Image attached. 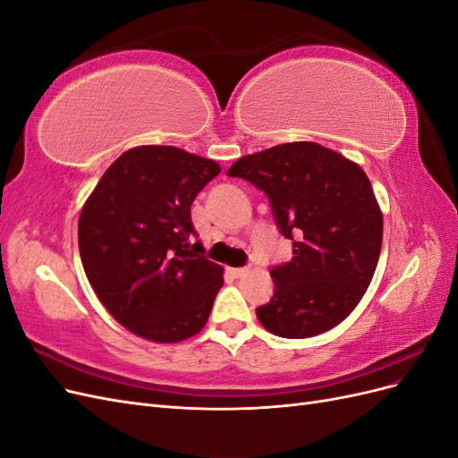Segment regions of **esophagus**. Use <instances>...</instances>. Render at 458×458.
Masks as SVG:
<instances>
[{"instance_id": "esophagus-1", "label": "esophagus", "mask_w": 458, "mask_h": 458, "mask_svg": "<svg viewBox=\"0 0 458 458\" xmlns=\"http://www.w3.org/2000/svg\"><path fill=\"white\" fill-rule=\"evenodd\" d=\"M246 271V267H227V273H231L233 276H242Z\"/></svg>"}]
</instances>
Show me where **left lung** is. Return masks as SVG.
<instances>
[{
    "label": "left lung",
    "instance_id": "obj_1",
    "mask_svg": "<svg viewBox=\"0 0 458 458\" xmlns=\"http://www.w3.org/2000/svg\"><path fill=\"white\" fill-rule=\"evenodd\" d=\"M227 175L263 191L293 259L271 269L273 298L256 310L281 338H311L348 317L372 281L382 212L367 174L338 152L296 141L234 162Z\"/></svg>",
    "mask_w": 458,
    "mask_h": 458
}]
</instances>
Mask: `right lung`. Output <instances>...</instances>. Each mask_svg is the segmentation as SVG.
Returning <instances> with one entry per match:
<instances>
[{"label":"right lung","mask_w":458,"mask_h":458,"mask_svg":"<svg viewBox=\"0 0 458 458\" xmlns=\"http://www.w3.org/2000/svg\"><path fill=\"white\" fill-rule=\"evenodd\" d=\"M219 164L177 147L123 152L103 174L78 221L88 281L116 321L150 342L202 330L224 267L202 256L191 204Z\"/></svg>","instance_id":"1"}]
</instances>
